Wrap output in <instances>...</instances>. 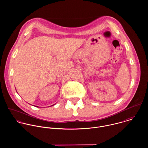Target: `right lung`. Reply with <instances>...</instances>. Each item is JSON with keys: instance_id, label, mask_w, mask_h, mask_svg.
I'll use <instances>...</instances> for the list:
<instances>
[{"instance_id": "1", "label": "right lung", "mask_w": 148, "mask_h": 148, "mask_svg": "<svg viewBox=\"0 0 148 148\" xmlns=\"http://www.w3.org/2000/svg\"><path fill=\"white\" fill-rule=\"evenodd\" d=\"M52 106H54V105H52Z\"/></svg>"}]
</instances>
